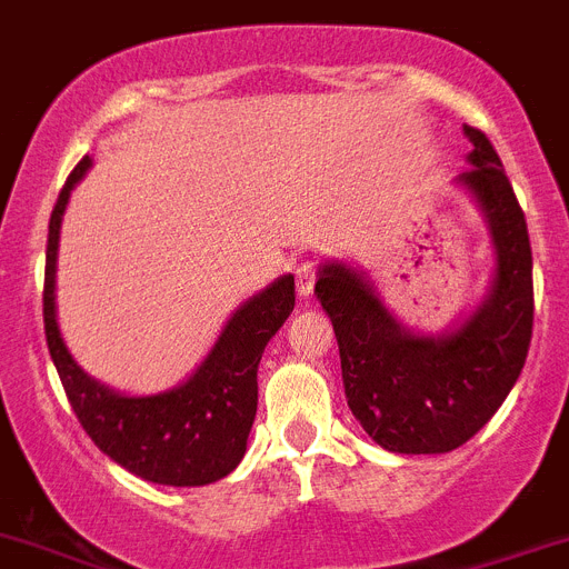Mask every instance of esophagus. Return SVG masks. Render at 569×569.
Here are the masks:
<instances>
[{
  "label": "esophagus",
  "mask_w": 569,
  "mask_h": 569,
  "mask_svg": "<svg viewBox=\"0 0 569 569\" xmlns=\"http://www.w3.org/2000/svg\"><path fill=\"white\" fill-rule=\"evenodd\" d=\"M293 273H296V290H299L301 299H307V296L312 293V284H316V268H312L310 262H305L299 264Z\"/></svg>",
  "instance_id": "34e87169"
}]
</instances>
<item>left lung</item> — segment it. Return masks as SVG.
<instances>
[{
    "mask_svg": "<svg viewBox=\"0 0 569 569\" xmlns=\"http://www.w3.org/2000/svg\"><path fill=\"white\" fill-rule=\"evenodd\" d=\"M471 140L460 186L488 226L493 273L486 296L442 332H417L383 305L356 264L327 259L316 296L341 352L349 411L395 455H446L471 440L513 389L533 336V257L525 213L491 140Z\"/></svg>",
    "mask_w": 569,
    "mask_h": 569,
    "instance_id": "obj_1",
    "label": "left lung"
}]
</instances>
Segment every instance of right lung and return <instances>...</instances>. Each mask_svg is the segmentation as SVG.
Returning a JSON list of instances; mask_svg holds the SVG:
<instances>
[{
	"label": "right lung",
	"mask_w": 569,
	"mask_h": 569,
	"mask_svg": "<svg viewBox=\"0 0 569 569\" xmlns=\"http://www.w3.org/2000/svg\"><path fill=\"white\" fill-rule=\"evenodd\" d=\"M90 166L92 158L87 154L67 177L47 231L44 336L61 387L83 431L129 473L174 488L217 482L239 466L248 448L259 400V361L270 338L293 312V276H279L242 301L200 367L177 387L158 395H127L107 387L78 367L56 312L61 220L72 189Z\"/></svg>",
	"instance_id": "add662e5"
}]
</instances>
